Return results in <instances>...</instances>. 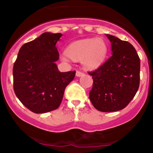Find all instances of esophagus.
Instances as JSON below:
<instances>
[{
    "label": "esophagus",
    "instance_id": "34e87169",
    "mask_svg": "<svg viewBox=\"0 0 153 153\" xmlns=\"http://www.w3.org/2000/svg\"><path fill=\"white\" fill-rule=\"evenodd\" d=\"M84 75V73H82L81 71H77L76 72V76L77 77H80Z\"/></svg>",
    "mask_w": 153,
    "mask_h": 153
}]
</instances>
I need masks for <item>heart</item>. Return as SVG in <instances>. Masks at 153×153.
I'll return each mask as SVG.
<instances>
[{"label":"heart","mask_w":153,"mask_h":153,"mask_svg":"<svg viewBox=\"0 0 153 153\" xmlns=\"http://www.w3.org/2000/svg\"><path fill=\"white\" fill-rule=\"evenodd\" d=\"M108 53V46L102 39H84L71 43L60 58L68 62L70 58L81 59L82 66L88 71L97 69L104 62Z\"/></svg>","instance_id":"heart-1"}]
</instances>
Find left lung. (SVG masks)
<instances>
[{
	"mask_svg": "<svg viewBox=\"0 0 153 153\" xmlns=\"http://www.w3.org/2000/svg\"><path fill=\"white\" fill-rule=\"evenodd\" d=\"M112 55L102 65L90 72L94 80L89 99L97 110H122L134 97L140 86V60L134 47L127 41L106 34Z\"/></svg>",
	"mask_w": 153,
	"mask_h": 153,
	"instance_id": "left-lung-1",
	"label": "left lung"
}]
</instances>
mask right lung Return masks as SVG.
<instances>
[{
	"label": "right lung",
	"instance_id": "1",
	"mask_svg": "<svg viewBox=\"0 0 153 153\" xmlns=\"http://www.w3.org/2000/svg\"><path fill=\"white\" fill-rule=\"evenodd\" d=\"M62 34L43 33L24 44L13 68V90L19 101L36 114L46 113L59 106L67 85L75 71L61 73L56 43Z\"/></svg>",
	"mask_w": 153,
	"mask_h": 153
}]
</instances>
